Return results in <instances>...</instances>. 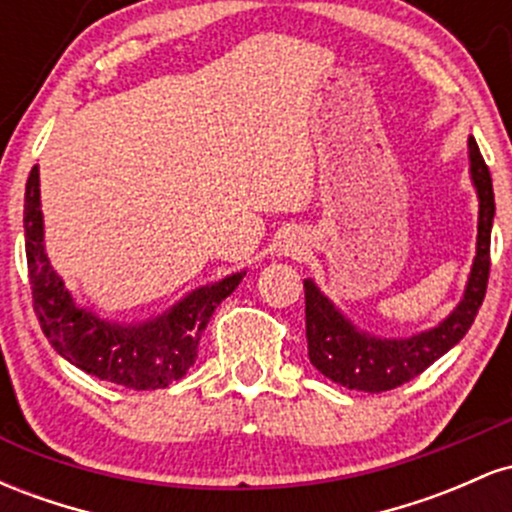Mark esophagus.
Returning a JSON list of instances; mask_svg holds the SVG:
<instances>
[{
  "mask_svg": "<svg viewBox=\"0 0 512 512\" xmlns=\"http://www.w3.org/2000/svg\"><path fill=\"white\" fill-rule=\"evenodd\" d=\"M276 252L284 257H293V260H298V257H303L305 252H308V238H305L301 231H286L284 236L279 238Z\"/></svg>",
  "mask_w": 512,
  "mask_h": 512,
  "instance_id": "obj_1",
  "label": "esophagus"
}]
</instances>
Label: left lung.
<instances>
[{
  "mask_svg": "<svg viewBox=\"0 0 512 512\" xmlns=\"http://www.w3.org/2000/svg\"><path fill=\"white\" fill-rule=\"evenodd\" d=\"M469 178L479 199L477 255L469 269L460 303L438 325L411 337H375L346 317L313 279H303L305 289V337L310 363L332 383L361 392L395 390L421 375L448 354L472 327L489 284L491 226L496 214L493 182L474 137L467 139Z\"/></svg>",
  "mask_w": 512,
  "mask_h": 512,
  "instance_id": "1",
  "label": "left lung"
}]
</instances>
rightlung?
Masks as SVG:
<instances>
[{
    "label": "right lung",
    "instance_id": "right-lung-1",
    "mask_svg": "<svg viewBox=\"0 0 512 512\" xmlns=\"http://www.w3.org/2000/svg\"><path fill=\"white\" fill-rule=\"evenodd\" d=\"M23 236L33 308L52 349L84 373L129 390H158L182 378L195 363L199 339L216 305L231 296L245 276V269H240L199 286L149 320H105L74 301L50 264L38 166H33L26 182Z\"/></svg>",
    "mask_w": 512,
    "mask_h": 512
}]
</instances>
